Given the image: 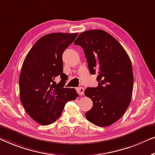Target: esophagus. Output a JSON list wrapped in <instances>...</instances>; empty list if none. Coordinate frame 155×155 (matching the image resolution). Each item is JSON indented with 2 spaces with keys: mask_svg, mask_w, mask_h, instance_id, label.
<instances>
[{
  "mask_svg": "<svg viewBox=\"0 0 155 155\" xmlns=\"http://www.w3.org/2000/svg\"><path fill=\"white\" fill-rule=\"evenodd\" d=\"M77 91L80 95H83L84 94V87H78L77 88Z\"/></svg>",
  "mask_w": 155,
  "mask_h": 155,
  "instance_id": "obj_1",
  "label": "esophagus"
}]
</instances>
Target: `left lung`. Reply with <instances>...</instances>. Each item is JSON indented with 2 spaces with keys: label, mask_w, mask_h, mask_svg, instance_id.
I'll return each instance as SVG.
<instances>
[{
  "label": "left lung",
  "mask_w": 155,
  "mask_h": 155,
  "mask_svg": "<svg viewBox=\"0 0 155 155\" xmlns=\"http://www.w3.org/2000/svg\"><path fill=\"white\" fill-rule=\"evenodd\" d=\"M74 43L84 49L91 74H98V86L85 91L93 101L86 118L97 126H110L123 116L131 100L134 74L129 57L119 41L103 30L82 32Z\"/></svg>",
  "instance_id": "obj_1"
}]
</instances>
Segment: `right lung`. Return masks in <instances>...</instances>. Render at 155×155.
Masks as SVG:
<instances>
[{"label": "right lung", "mask_w": 155, "mask_h": 155, "mask_svg": "<svg viewBox=\"0 0 155 155\" xmlns=\"http://www.w3.org/2000/svg\"><path fill=\"white\" fill-rule=\"evenodd\" d=\"M78 34L53 33L35 43L24 60L19 75V93L26 112L41 125L61 116L65 104L78 96L74 88H64L62 54ZM62 79L57 84L55 78Z\"/></svg>", "instance_id": "1"}]
</instances>
